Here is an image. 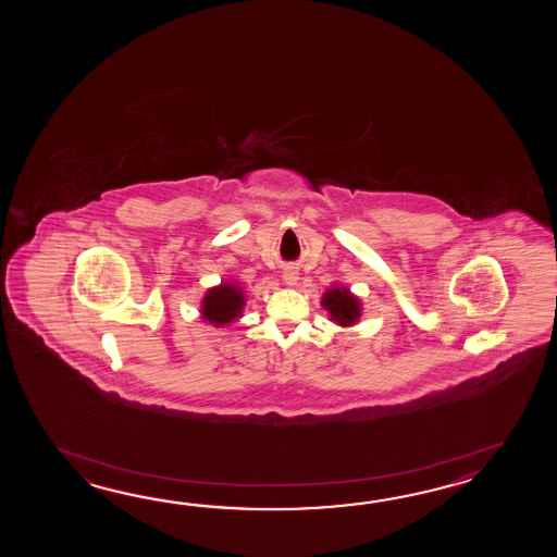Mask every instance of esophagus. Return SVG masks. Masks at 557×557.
<instances>
[{
  "label": "esophagus",
  "instance_id": "1",
  "mask_svg": "<svg viewBox=\"0 0 557 557\" xmlns=\"http://www.w3.org/2000/svg\"><path fill=\"white\" fill-rule=\"evenodd\" d=\"M284 283L288 284V286H295L296 281H298V269L296 267H286L283 271Z\"/></svg>",
  "mask_w": 557,
  "mask_h": 557
}]
</instances>
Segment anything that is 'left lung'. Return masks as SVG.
Returning <instances> with one entry per match:
<instances>
[{
    "instance_id": "obj_1",
    "label": "left lung",
    "mask_w": 557,
    "mask_h": 557,
    "mask_svg": "<svg viewBox=\"0 0 557 557\" xmlns=\"http://www.w3.org/2000/svg\"><path fill=\"white\" fill-rule=\"evenodd\" d=\"M322 307L331 312V320L341 326H352L360 319V300L348 288L332 286L322 296Z\"/></svg>"
}]
</instances>
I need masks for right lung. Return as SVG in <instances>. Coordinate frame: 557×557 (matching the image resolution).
Returning <instances> with one entry per match:
<instances>
[{"label": "right lung", "instance_id": "add662e5", "mask_svg": "<svg viewBox=\"0 0 557 557\" xmlns=\"http://www.w3.org/2000/svg\"><path fill=\"white\" fill-rule=\"evenodd\" d=\"M245 295L243 288L235 283H223L207 290L202 298V320L211 322L214 326H225L228 322L237 320L243 314Z\"/></svg>", "mask_w": 557, "mask_h": 557}]
</instances>
